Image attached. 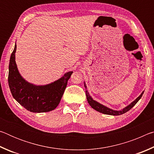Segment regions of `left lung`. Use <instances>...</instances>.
I'll use <instances>...</instances> for the list:
<instances>
[{
	"instance_id": "left-lung-1",
	"label": "left lung",
	"mask_w": 154,
	"mask_h": 154,
	"mask_svg": "<svg viewBox=\"0 0 154 154\" xmlns=\"http://www.w3.org/2000/svg\"><path fill=\"white\" fill-rule=\"evenodd\" d=\"M84 86L85 88V90H86V86H85V83H84ZM85 93H86V98H87V100H88V103H89L90 105L92 106L94 109H95L96 111H97L98 112H100V113H102L104 114H106V115H111V116H119V115H122V114L126 113L127 111H128L130 109H131L132 107H133V106L136 105L138 101L140 100V98L142 97V96L143 94V93H144V92H143L141 94H140L139 97L136 99V100H134L133 102L130 104V105L127 106L126 107H125L124 109H123L121 111H115V110H113V109H111L108 107H106V106L101 105V104L97 103L96 101L94 100L93 99L91 98V96L89 95V94H88L87 90L85 91Z\"/></svg>"
}]
</instances>
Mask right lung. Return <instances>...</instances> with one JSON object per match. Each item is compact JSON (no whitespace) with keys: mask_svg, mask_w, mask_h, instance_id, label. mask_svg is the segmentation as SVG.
Returning <instances> with one entry per match:
<instances>
[{"mask_svg":"<svg viewBox=\"0 0 154 154\" xmlns=\"http://www.w3.org/2000/svg\"><path fill=\"white\" fill-rule=\"evenodd\" d=\"M16 45L10 58L8 82L13 97L28 111L43 113L54 110L59 105L72 71L50 84L37 86L28 83L20 75L15 60Z\"/></svg>","mask_w":154,"mask_h":154,"instance_id":"right-lung-1","label":"right lung"}]
</instances>
